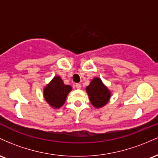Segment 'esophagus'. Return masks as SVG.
I'll use <instances>...</instances> for the list:
<instances>
[{"mask_svg": "<svg viewBox=\"0 0 158 158\" xmlns=\"http://www.w3.org/2000/svg\"><path fill=\"white\" fill-rule=\"evenodd\" d=\"M75 86H76V88L78 89H80L81 88V84H75Z\"/></svg>", "mask_w": 158, "mask_h": 158, "instance_id": "34e87169", "label": "esophagus"}]
</instances>
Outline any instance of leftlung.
Instances as JSON below:
<instances>
[{
  "label": "left lung",
  "instance_id": "1",
  "mask_svg": "<svg viewBox=\"0 0 158 158\" xmlns=\"http://www.w3.org/2000/svg\"><path fill=\"white\" fill-rule=\"evenodd\" d=\"M90 102L94 107L99 109L109 102L111 97V92L106 85L104 84L99 77H94L89 86L86 87Z\"/></svg>",
  "mask_w": 158,
  "mask_h": 158
}]
</instances>
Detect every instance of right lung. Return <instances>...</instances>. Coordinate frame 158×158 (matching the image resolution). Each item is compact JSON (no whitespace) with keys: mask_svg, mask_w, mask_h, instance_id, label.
Returning <instances> with one entry per match:
<instances>
[{"mask_svg":"<svg viewBox=\"0 0 158 158\" xmlns=\"http://www.w3.org/2000/svg\"><path fill=\"white\" fill-rule=\"evenodd\" d=\"M72 87L65 85L60 76H55L43 89L44 98L54 109H60L66 100Z\"/></svg>","mask_w":158,"mask_h":158,"instance_id":"obj_1","label":"right lung"}]
</instances>
